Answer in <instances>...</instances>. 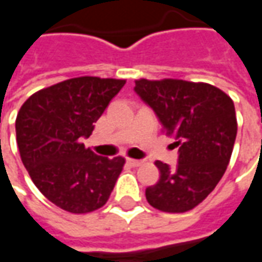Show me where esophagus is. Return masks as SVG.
<instances>
[{"mask_svg":"<svg viewBox=\"0 0 262 262\" xmlns=\"http://www.w3.org/2000/svg\"><path fill=\"white\" fill-rule=\"evenodd\" d=\"M126 163L129 165H132V167H139V165L143 164L142 160H133V159H127L126 160Z\"/></svg>","mask_w":262,"mask_h":262,"instance_id":"obj_1","label":"esophagus"}]
</instances>
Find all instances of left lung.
<instances>
[{
    "label": "left lung",
    "mask_w": 262,
    "mask_h": 262,
    "mask_svg": "<svg viewBox=\"0 0 262 262\" xmlns=\"http://www.w3.org/2000/svg\"><path fill=\"white\" fill-rule=\"evenodd\" d=\"M135 92L178 146L177 167L156 161L160 180L146 188V199L163 212L191 210L213 191L230 161L237 135L234 103L210 84L170 78L137 80Z\"/></svg>",
    "instance_id": "obj_1"
}]
</instances>
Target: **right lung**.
<instances>
[{
  "label": "right lung",
  "instance_id": "right-lung-1",
  "mask_svg": "<svg viewBox=\"0 0 262 262\" xmlns=\"http://www.w3.org/2000/svg\"><path fill=\"white\" fill-rule=\"evenodd\" d=\"M125 80L78 77L35 92L20 106L15 129L22 163L37 189L56 206L88 213L103 206L125 159L85 148L109 102Z\"/></svg>",
  "mask_w": 262,
  "mask_h": 262
}]
</instances>
